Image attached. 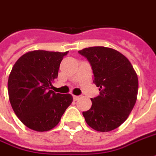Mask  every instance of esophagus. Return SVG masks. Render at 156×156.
Returning a JSON list of instances; mask_svg holds the SVG:
<instances>
[{
    "label": "esophagus",
    "instance_id": "esophagus-1",
    "mask_svg": "<svg viewBox=\"0 0 156 156\" xmlns=\"http://www.w3.org/2000/svg\"><path fill=\"white\" fill-rule=\"evenodd\" d=\"M78 99H79V96H78V95H73V100L74 101H78Z\"/></svg>",
    "mask_w": 156,
    "mask_h": 156
}]
</instances>
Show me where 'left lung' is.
Masks as SVG:
<instances>
[{"label": "left lung", "instance_id": "1", "mask_svg": "<svg viewBox=\"0 0 156 156\" xmlns=\"http://www.w3.org/2000/svg\"><path fill=\"white\" fill-rule=\"evenodd\" d=\"M78 53L90 63L94 83L100 95L91 99L92 106L83 112L87 124L99 132L121 126L134 106L139 89L138 76L126 56L111 48H85Z\"/></svg>", "mask_w": 156, "mask_h": 156}]
</instances>
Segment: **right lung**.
<instances>
[{
  "mask_svg": "<svg viewBox=\"0 0 156 156\" xmlns=\"http://www.w3.org/2000/svg\"><path fill=\"white\" fill-rule=\"evenodd\" d=\"M67 52H28L11 71L7 83L10 103L20 121L32 130L45 132L55 127L73 102L70 94L51 90Z\"/></svg>",
  "mask_w": 156,
  "mask_h": 156,
  "instance_id": "obj_1",
  "label": "right lung"
}]
</instances>
